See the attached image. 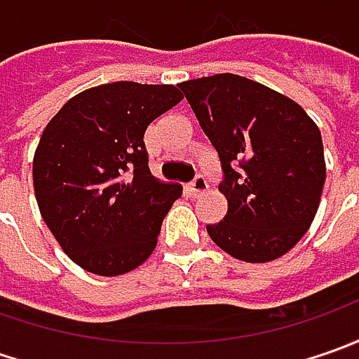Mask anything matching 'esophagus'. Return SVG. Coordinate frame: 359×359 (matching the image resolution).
<instances>
[{
    "label": "esophagus",
    "instance_id": "34e87169",
    "mask_svg": "<svg viewBox=\"0 0 359 359\" xmlns=\"http://www.w3.org/2000/svg\"><path fill=\"white\" fill-rule=\"evenodd\" d=\"M205 189H208V182H205V177H203V175L198 173V175L189 182V194H191L194 198H198V196L203 194Z\"/></svg>",
    "mask_w": 359,
    "mask_h": 359
}]
</instances>
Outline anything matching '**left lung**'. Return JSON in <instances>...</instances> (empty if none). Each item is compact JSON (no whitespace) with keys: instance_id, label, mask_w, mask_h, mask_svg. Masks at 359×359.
I'll return each mask as SVG.
<instances>
[{"instance_id":"left-lung-1","label":"left lung","mask_w":359,"mask_h":359,"mask_svg":"<svg viewBox=\"0 0 359 359\" xmlns=\"http://www.w3.org/2000/svg\"><path fill=\"white\" fill-rule=\"evenodd\" d=\"M222 165L228 200L205 226L229 255L262 264L290 252L308 231L325 182L318 126L290 97L233 74L180 83Z\"/></svg>"}]
</instances>
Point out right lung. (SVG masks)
<instances>
[{"instance_id": "1", "label": "right lung", "mask_w": 359, "mask_h": 359, "mask_svg": "<svg viewBox=\"0 0 359 359\" xmlns=\"http://www.w3.org/2000/svg\"><path fill=\"white\" fill-rule=\"evenodd\" d=\"M182 102L173 86L116 81L77 93L48 123L34 158L41 217L77 266L119 276L142 266L182 187L147 165V126Z\"/></svg>"}]
</instances>
